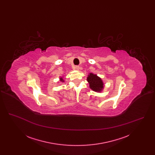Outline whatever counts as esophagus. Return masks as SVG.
<instances>
[{
	"mask_svg": "<svg viewBox=\"0 0 155 155\" xmlns=\"http://www.w3.org/2000/svg\"><path fill=\"white\" fill-rule=\"evenodd\" d=\"M74 69L75 70H80V67L78 66H76L74 67Z\"/></svg>",
	"mask_w": 155,
	"mask_h": 155,
	"instance_id": "esophagus-1",
	"label": "esophagus"
}]
</instances>
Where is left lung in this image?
I'll use <instances>...</instances> for the list:
<instances>
[{
    "mask_svg": "<svg viewBox=\"0 0 155 155\" xmlns=\"http://www.w3.org/2000/svg\"><path fill=\"white\" fill-rule=\"evenodd\" d=\"M87 81L89 84V88L96 92H101L104 88V83L102 80L96 74L92 73L88 75Z\"/></svg>",
    "mask_w": 155,
    "mask_h": 155,
    "instance_id": "1",
    "label": "left lung"
}]
</instances>
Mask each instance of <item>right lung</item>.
Returning a JSON list of instances; mask_svg holds the SVG:
<instances>
[{"label": "right lung", "mask_w": 155, "mask_h": 155, "mask_svg": "<svg viewBox=\"0 0 155 155\" xmlns=\"http://www.w3.org/2000/svg\"><path fill=\"white\" fill-rule=\"evenodd\" d=\"M60 81H61V82H64V80H63V77H61L60 78Z\"/></svg>", "instance_id": "obj_1"}]
</instances>
